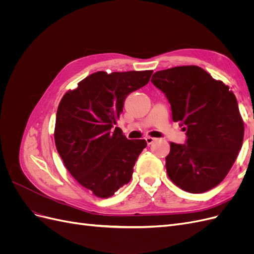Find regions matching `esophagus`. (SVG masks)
Instances as JSON below:
<instances>
[{"label": "esophagus", "mask_w": 254, "mask_h": 254, "mask_svg": "<svg viewBox=\"0 0 254 254\" xmlns=\"http://www.w3.org/2000/svg\"><path fill=\"white\" fill-rule=\"evenodd\" d=\"M145 140H146V143H147L148 145L152 144L153 142H155V141H156V139H155V137H151V136H146V137H145Z\"/></svg>", "instance_id": "1"}]
</instances>
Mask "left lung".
<instances>
[{
	"label": "left lung",
	"mask_w": 254,
	"mask_h": 254,
	"mask_svg": "<svg viewBox=\"0 0 254 254\" xmlns=\"http://www.w3.org/2000/svg\"><path fill=\"white\" fill-rule=\"evenodd\" d=\"M151 82L165 94L174 122L187 131L184 144L171 143L166 172L177 187L203 193L219 184L242 148L244 123L235 95L196 65L158 71Z\"/></svg>",
	"instance_id": "left-lung-1"
}]
</instances>
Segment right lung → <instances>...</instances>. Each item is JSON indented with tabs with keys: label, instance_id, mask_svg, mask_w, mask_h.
<instances>
[{
	"label": "right lung",
	"instance_id": "1",
	"mask_svg": "<svg viewBox=\"0 0 254 254\" xmlns=\"http://www.w3.org/2000/svg\"><path fill=\"white\" fill-rule=\"evenodd\" d=\"M152 71H99L78 82L61 99L55 144L64 163L83 188L111 197L132 177L145 140H128L114 127L126 97L148 83Z\"/></svg>",
	"mask_w": 254,
	"mask_h": 254
}]
</instances>
